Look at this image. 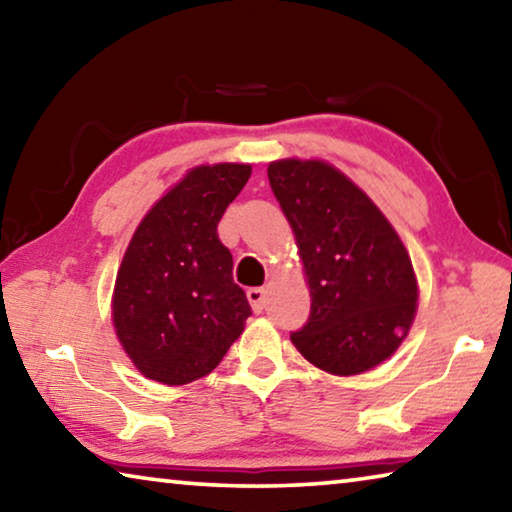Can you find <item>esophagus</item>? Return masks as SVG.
Returning <instances> with one entry per match:
<instances>
[{"label":"esophagus","mask_w":512,"mask_h":512,"mask_svg":"<svg viewBox=\"0 0 512 512\" xmlns=\"http://www.w3.org/2000/svg\"><path fill=\"white\" fill-rule=\"evenodd\" d=\"M246 296H248L250 307H253V311H257V314L266 307V291L264 289H248Z\"/></svg>","instance_id":"esophagus-1"}]
</instances>
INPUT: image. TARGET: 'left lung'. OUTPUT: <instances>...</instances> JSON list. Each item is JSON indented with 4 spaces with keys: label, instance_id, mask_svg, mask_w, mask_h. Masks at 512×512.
<instances>
[{
    "label": "left lung",
    "instance_id": "left-lung-1",
    "mask_svg": "<svg viewBox=\"0 0 512 512\" xmlns=\"http://www.w3.org/2000/svg\"><path fill=\"white\" fill-rule=\"evenodd\" d=\"M268 183L305 264L311 311L291 334L332 375L379 366L409 334L418 302L411 257L379 207L323 160H277Z\"/></svg>",
    "mask_w": 512,
    "mask_h": 512
}]
</instances>
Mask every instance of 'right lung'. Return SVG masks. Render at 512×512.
<instances>
[{"label": "right lung", "mask_w": 512, "mask_h": 512, "mask_svg": "<svg viewBox=\"0 0 512 512\" xmlns=\"http://www.w3.org/2000/svg\"><path fill=\"white\" fill-rule=\"evenodd\" d=\"M250 171L237 162L194 167L137 225L117 271L112 320L144 377L169 386L201 379L244 332L250 305L216 225Z\"/></svg>", "instance_id": "right-lung-1"}]
</instances>
